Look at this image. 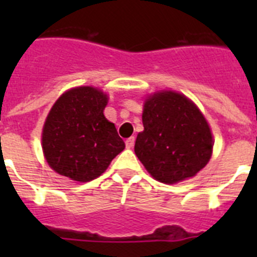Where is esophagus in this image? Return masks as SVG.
<instances>
[{
    "label": "esophagus",
    "mask_w": 257,
    "mask_h": 257,
    "mask_svg": "<svg viewBox=\"0 0 257 257\" xmlns=\"http://www.w3.org/2000/svg\"><path fill=\"white\" fill-rule=\"evenodd\" d=\"M134 144H135V138H128V139L126 140V147L128 149L133 148Z\"/></svg>",
    "instance_id": "obj_1"
}]
</instances>
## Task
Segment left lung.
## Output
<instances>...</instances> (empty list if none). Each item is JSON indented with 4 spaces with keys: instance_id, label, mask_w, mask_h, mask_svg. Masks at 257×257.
I'll list each match as a JSON object with an SVG mask.
<instances>
[{
    "instance_id": "obj_1",
    "label": "left lung",
    "mask_w": 257,
    "mask_h": 257,
    "mask_svg": "<svg viewBox=\"0 0 257 257\" xmlns=\"http://www.w3.org/2000/svg\"><path fill=\"white\" fill-rule=\"evenodd\" d=\"M144 131L135 143V154L156 180L165 184L192 178L207 165L212 135L205 117L184 95L157 92L147 99Z\"/></svg>"
}]
</instances>
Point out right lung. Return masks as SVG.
<instances>
[{
	"label": "right lung",
	"mask_w": 257,
	"mask_h": 257,
	"mask_svg": "<svg viewBox=\"0 0 257 257\" xmlns=\"http://www.w3.org/2000/svg\"><path fill=\"white\" fill-rule=\"evenodd\" d=\"M105 94L94 87L72 88L50 110L42 133L47 163L76 181H91L124 149L114 123L104 117Z\"/></svg>",
	"instance_id": "1"
}]
</instances>
